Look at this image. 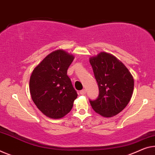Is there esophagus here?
Returning a JSON list of instances; mask_svg holds the SVG:
<instances>
[{"label":"esophagus","instance_id":"34e87169","mask_svg":"<svg viewBox=\"0 0 155 155\" xmlns=\"http://www.w3.org/2000/svg\"><path fill=\"white\" fill-rule=\"evenodd\" d=\"M80 94L81 95H82V96H84V95L86 94V90H85V89L81 90V91H80Z\"/></svg>","mask_w":155,"mask_h":155}]
</instances>
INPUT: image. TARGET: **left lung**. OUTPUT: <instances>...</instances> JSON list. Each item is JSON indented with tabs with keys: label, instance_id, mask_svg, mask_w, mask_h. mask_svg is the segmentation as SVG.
Here are the masks:
<instances>
[{
	"label": "left lung",
	"instance_id": "left-lung-1",
	"mask_svg": "<svg viewBox=\"0 0 155 155\" xmlns=\"http://www.w3.org/2000/svg\"><path fill=\"white\" fill-rule=\"evenodd\" d=\"M99 88V96L90 101L94 110L105 118L117 115L129 103L134 90V78L121 61L105 52L89 59Z\"/></svg>",
	"mask_w": 155,
	"mask_h": 155
}]
</instances>
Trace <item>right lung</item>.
Listing matches in <instances>:
<instances>
[{
  "label": "right lung",
  "instance_id": "1",
  "mask_svg": "<svg viewBox=\"0 0 155 155\" xmlns=\"http://www.w3.org/2000/svg\"><path fill=\"white\" fill-rule=\"evenodd\" d=\"M73 54L56 50L34 68L30 78V92L37 108L47 117L63 118L70 112L78 94L67 70L74 59Z\"/></svg>",
  "mask_w": 155,
  "mask_h": 155
}]
</instances>
